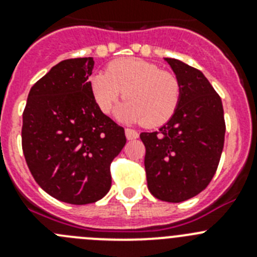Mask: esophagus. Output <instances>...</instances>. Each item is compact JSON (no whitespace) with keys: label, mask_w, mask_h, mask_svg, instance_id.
Segmentation results:
<instances>
[{"label":"esophagus","mask_w":257,"mask_h":257,"mask_svg":"<svg viewBox=\"0 0 257 257\" xmlns=\"http://www.w3.org/2000/svg\"><path fill=\"white\" fill-rule=\"evenodd\" d=\"M124 134H126L127 140H135L139 138V134H138V131L133 130V128H126V130H124Z\"/></svg>","instance_id":"esophagus-1"}]
</instances>
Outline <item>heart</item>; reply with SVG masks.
<instances>
[{"instance_id":"b5f03b06","label":"heart","mask_w":257,"mask_h":257,"mask_svg":"<svg viewBox=\"0 0 257 257\" xmlns=\"http://www.w3.org/2000/svg\"><path fill=\"white\" fill-rule=\"evenodd\" d=\"M92 96L103 113H110L119 97L127 99L118 115L126 122L158 127L169 121L181 97L180 81L169 70L136 58L112 61L105 72L92 76Z\"/></svg>"}]
</instances>
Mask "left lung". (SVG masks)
<instances>
[{
  "instance_id": "1",
  "label": "left lung",
  "mask_w": 257,
  "mask_h": 257,
  "mask_svg": "<svg viewBox=\"0 0 257 257\" xmlns=\"http://www.w3.org/2000/svg\"><path fill=\"white\" fill-rule=\"evenodd\" d=\"M181 85L178 109L154 133H142L149 192L165 202L187 201L205 190L220 162L225 121L221 97L201 70L165 59Z\"/></svg>"
}]
</instances>
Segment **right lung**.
Here are the masks:
<instances>
[{"label":"right lung","instance_id":"obj_1","mask_svg":"<svg viewBox=\"0 0 257 257\" xmlns=\"http://www.w3.org/2000/svg\"><path fill=\"white\" fill-rule=\"evenodd\" d=\"M92 58L60 61L33 85L23 112L22 147L32 176L46 193L87 205L110 189V163L126 144L123 127L97 106Z\"/></svg>","mask_w":257,"mask_h":257}]
</instances>
